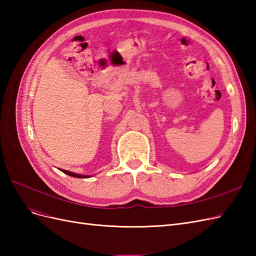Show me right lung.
<instances>
[{"label":"right lung","instance_id":"add662e5","mask_svg":"<svg viewBox=\"0 0 256 256\" xmlns=\"http://www.w3.org/2000/svg\"><path fill=\"white\" fill-rule=\"evenodd\" d=\"M62 172L69 175V176H72V177H76V178H88L90 177V175H82V174H76V173H74V172H70V171H66V170H62L60 168Z\"/></svg>","mask_w":256,"mask_h":256}]
</instances>
